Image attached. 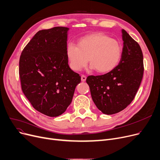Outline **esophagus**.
<instances>
[{"label": "esophagus", "mask_w": 160, "mask_h": 160, "mask_svg": "<svg viewBox=\"0 0 160 160\" xmlns=\"http://www.w3.org/2000/svg\"><path fill=\"white\" fill-rule=\"evenodd\" d=\"M86 79H87V77H86V76L84 75H81V81L85 82V81H86Z\"/></svg>", "instance_id": "obj_1"}]
</instances>
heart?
Returning <instances> with one entry per match:
<instances>
[{
    "instance_id": "obj_1",
    "label": "heart",
    "mask_w": 160,
    "mask_h": 160,
    "mask_svg": "<svg viewBox=\"0 0 160 160\" xmlns=\"http://www.w3.org/2000/svg\"><path fill=\"white\" fill-rule=\"evenodd\" d=\"M66 57L73 71L78 72L88 62L91 69L98 73L111 72L118 66L122 54V48L118 41L102 32H95L82 37L78 47L67 45Z\"/></svg>"
}]
</instances>
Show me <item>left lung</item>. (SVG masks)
I'll return each mask as SVG.
<instances>
[{
	"label": "left lung",
	"instance_id": "left-lung-1",
	"mask_svg": "<svg viewBox=\"0 0 160 160\" xmlns=\"http://www.w3.org/2000/svg\"><path fill=\"white\" fill-rule=\"evenodd\" d=\"M123 49L119 64L102 75H89L87 83L98 109L105 115L122 111L139 88L144 72L143 55L139 43L122 29Z\"/></svg>",
	"mask_w": 160,
	"mask_h": 160
}]
</instances>
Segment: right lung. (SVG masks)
<instances>
[{
    "instance_id": "obj_1",
    "label": "right lung",
    "mask_w": 160,
    "mask_h": 160,
    "mask_svg": "<svg viewBox=\"0 0 160 160\" xmlns=\"http://www.w3.org/2000/svg\"><path fill=\"white\" fill-rule=\"evenodd\" d=\"M68 30L56 27L40 30L25 47L19 59L22 92L36 110L51 117L66 111L81 82V76L68 65Z\"/></svg>"
}]
</instances>
